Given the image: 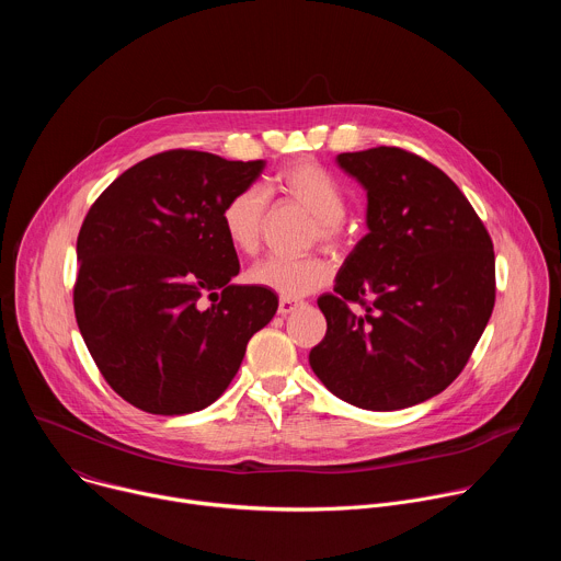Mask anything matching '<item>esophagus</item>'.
<instances>
[{"label":"esophagus","instance_id":"1","mask_svg":"<svg viewBox=\"0 0 561 561\" xmlns=\"http://www.w3.org/2000/svg\"><path fill=\"white\" fill-rule=\"evenodd\" d=\"M301 306V301H297V299H279V308H277V312L279 314H290L293 310H297Z\"/></svg>","mask_w":561,"mask_h":561}]
</instances>
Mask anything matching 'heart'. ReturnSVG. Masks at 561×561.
<instances>
[{"instance_id":"heart-1","label":"heart","mask_w":561,"mask_h":561,"mask_svg":"<svg viewBox=\"0 0 561 561\" xmlns=\"http://www.w3.org/2000/svg\"><path fill=\"white\" fill-rule=\"evenodd\" d=\"M273 188L288 202L301 206L314 221L317 234L333 244L340 237V221L346 215V195L340 182L314 162H295L273 180ZM266 204L257 188L230 195L221 208V228L234 251L253 255L260 249ZM331 262L324 257L286 260L266 257L249 271L251 284L266 288L282 299H299L329 284Z\"/></svg>"}]
</instances>
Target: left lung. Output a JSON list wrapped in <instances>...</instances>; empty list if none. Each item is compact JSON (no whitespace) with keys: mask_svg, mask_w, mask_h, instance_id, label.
I'll return each instance as SVG.
<instances>
[{"mask_svg":"<svg viewBox=\"0 0 561 561\" xmlns=\"http://www.w3.org/2000/svg\"><path fill=\"white\" fill-rule=\"evenodd\" d=\"M335 162L366 191L368 232L344 260L335 293L317 299L329 329L308 362L357 409H409L439 394L482 337L495 306L493 242L426 159L379 146ZM351 302L365 310L353 313Z\"/></svg>","mask_w":561,"mask_h":561,"instance_id":"obj_1","label":"left lung"}]
</instances>
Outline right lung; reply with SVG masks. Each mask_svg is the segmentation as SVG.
Masks as SVG:
<instances>
[{"label": "right lung", "mask_w": 561, "mask_h": 561, "mask_svg": "<svg viewBox=\"0 0 561 561\" xmlns=\"http://www.w3.org/2000/svg\"><path fill=\"white\" fill-rule=\"evenodd\" d=\"M264 167L199 150L159 152L91 206L77 237L75 317L128 404L152 415L210 407L277 312L275 293L232 284L239 260L221 228L226 199Z\"/></svg>", "instance_id": "add662e5"}]
</instances>
